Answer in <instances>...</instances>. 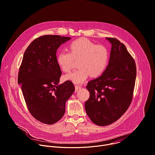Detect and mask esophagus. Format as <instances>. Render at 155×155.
<instances>
[{
    "label": "esophagus",
    "instance_id": "1",
    "mask_svg": "<svg viewBox=\"0 0 155 155\" xmlns=\"http://www.w3.org/2000/svg\"><path fill=\"white\" fill-rule=\"evenodd\" d=\"M81 88V86H79V85H75V91H77L78 90H79L80 88Z\"/></svg>",
    "mask_w": 155,
    "mask_h": 155
}]
</instances>
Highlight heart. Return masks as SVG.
Listing matches in <instances>:
<instances>
[{"label":"heart","instance_id":"1","mask_svg":"<svg viewBox=\"0 0 155 155\" xmlns=\"http://www.w3.org/2000/svg\"><path fill=\"white\" fill-rule=\"evenodd\" d=\"M69 51H61L57 56V62L65 73L72 70L74 60L78 61V70L65 76L66 80L75 84L84 83L91 75L100 76L105 70L109 58L107 49L103 45H97L85 38L73 41L68 46Z\"/></svg>","mask_w":155,"mask_h":155}]
</instances>
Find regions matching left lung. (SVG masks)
Here are the masks:
<instances>
[{
	"instance_id": "obj_1",
	"label": "left lung",
	"mask_w": 155,
	"mask_h": 155,
	"mask_svg": "<svg viewBox=\"0 0 155 155\" xmlns=\"http://www.w3.org/2000/svg\"><path fill=\"white\" fill-rule=\"evenodd\" d=\"M106 39L112 44L109 64L100 77L88 82L90 97L85 103L90 120L103 127L112 124L127 110L136 78L135 61L125 46L115 38Z\"/></svg>"
}]
</instances>
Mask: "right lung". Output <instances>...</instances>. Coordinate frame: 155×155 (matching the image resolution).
<instances>
[{
	"label": "right lung",
	"instance_id": "right-lung-1",
	"mask_svg": "<svg viewBox=\"0 0 155 155\" xmlns=\"http://www.w3.org/2000/svg\"><path fill=\"white\" fill-rule=\"evenodd\" d=\"M70 38L49 35L35 39L26 49L19 67L18 82L28 110L45 124H54L62 118L66 101L75 90L70 81L58 85L61 71L56 52Z\"/></svg>",
	"mask_w": 155,
	"mask_h": 155
}]
</instances>
